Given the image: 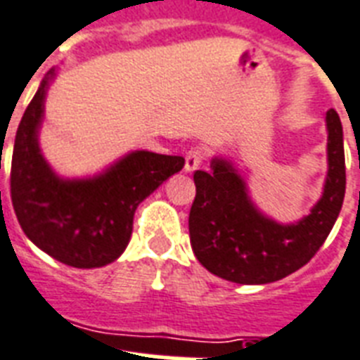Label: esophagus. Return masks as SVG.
<instances>
[{
  "label": "esophagus",
  "mask_w": 360,
  "mask_h": 360,
  "mask_svg": "<svg viewBox=\"0 0 360 360\" xmlns=\"http://www.w3.org/2000/svg\"><path fill=\"white\" fill-rule=\"evenodd\" d=\"M205 148H191L186 154V165H184V171L186 172H193L199 169V165L202 163V160H205Z\"/></svg>",
  "instance_id": "1"
}]
</instances>
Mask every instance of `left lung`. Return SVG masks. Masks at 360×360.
<instances>
[{
    "label": "left lung",
    "mask_w": 360,
    "mask_h": 360,
    "mask_svg": "<svg viewBox=\"0 0 360 360\" xmlns=\"http://www.w3.org/2000/svg\"><path fill=\"white\" fill-rule=\"evenodd\" d=\"M327 122L328 171L321 199L295 224H278L250 197L246 180L227 158H214L210 171H195L189 240L208 272L242 285L278 281L304 266L327 240L345 195L344 131L330 108Z\"/></svg>",
    "instance_id": "left-lung-1"
}]
</instances>
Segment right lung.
I'll use <instances>...</instances> for the list:
<instances>
[{"mask_svg": "<svg viewBox=\"0 0 360 360\" xmlns=\"http://www.w3.org/2000/svg\"><path fill=\"white\" fill-rule=\"evenodd\" d=\"M50 69L22 116L11 163V199L26 236L50 257L75 269H97L124 253L136 206L182 171V155L135 150L88 178H61L44 160L39 131Z\"/></svg>", "mask_w": 360, "mask_h": 360, "instance_id": "1", "label": "right lung"}]
</instances>
